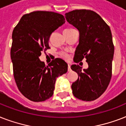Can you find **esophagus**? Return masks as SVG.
Wrapping results in <instances>:
<instances>
[{
	"mask_svg": "<svg viewBox=\"0 0 126 126\" xmlns=\"http://www.w3.org/2000/svg\"><path fill=\"white\" fill-rule=\"evenodd\" d=\"M68 71H69V72H70V71H71V65H68Z\"/></svg>",
	"mask_w": 126,
	"mask_h": 126,
	"instance_id": "34e87169",
	"label": "esophagus"
}]
</instances>
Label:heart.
<instances>
[{
  "label": "heart",
  "mask_w": 126,
  "mask_h": 126,
  "mask_svg": "<svg viewBox=\"0 0 126 126\" xmlns=\"http://www.w3.org/2000/svg\"><path fill=\"white\" fill-rule=\"evenodd\" d=\"M67 29H73V28ZM59 55H60V56H61V57H63V58H64V59H69V55L67 53L65 52V51H61V52H60V53H59Z\"/></svg>",
  "instance_id": "heart-1"
}]
</instances>
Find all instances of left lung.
I'll list each match as a JSON object with an SVG mask.
<instances>
[{
	"mask_svg": "<svg viewBox=\"0 0 126 126\" xmlns=\"http://www.w3.org/2000/svg\"><path fill=\"white\" fill-rule=\"evenodd\" d=\"M67 21L79 31V44L74 61L83 59L87 69L79 65L71 67L79 75L71 88L75 97L92 101L99 97L107 90L112 77V63L114 46L109 26L97 13L90 10H75L65 14Z\"/></svg>",
	"mask_w": 126,
	"mask_h": 126,
	"instance_id": "obj_1",
	"label": "left lung"
}]
</instances>
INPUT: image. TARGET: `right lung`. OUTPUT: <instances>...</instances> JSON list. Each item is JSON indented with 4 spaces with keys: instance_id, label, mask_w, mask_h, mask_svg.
I'll return each mask as SVG.
<instances>
[{
    "instance_id": "right-lung-1",
    "label": "right lung",
    "mask_w": 126,
    "mask_h": 126,
    "mask_svg": "<svg viewBox=\"0 0 126 126\" xmlns=\"http://www.w3.org/2000/svg\"><path fill=\"white\" fill-rule=\"evenodd\" d=\"M63 15L35 11L23 15L12 32L10 56L15 81L20 92L34 102L51 97L56 79L67 72L68 65L60 58L48 65L39 59L49 49V36L65 22Z\"/></svg>"
}]
</instances>
